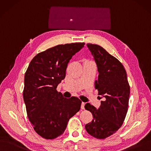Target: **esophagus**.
<instances>
[{
    "label": "esophagus",
    "mask_w": 151,
    "mask_h": 151,
    "mask_svg": "<svg viewBox=\"0 0 151 151\" xmlns=\"http://www.w3.org/2000/svg\"><path fill=\"white\" fill-rule=\"evenodd\" d=\"M85 103L82 102L81 106V108L82 109H85Z\"/></svg>",
    "instance_id": "esophagus-1"
}]
</instances>
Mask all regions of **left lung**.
I'll return each instance as SVG.
<instances>
[{"label": "left lung", "mask_w": 151, "mask_h": 151, "mask_svg": "<svg viewBox=\"0 0 151 151\" xmlns=\"http://www.w3.org/2000/svg\"><path fill=\"white\" fill-rule=\"evenodd\" d=\"M87 47L99 73L95 88L104 100L101 101L98 109L90 103L85 104V109L93 117L92 121L85 125V129L91 136L103 139L115 133L123 123L127 112L130 87L126 71L118 59L98 45L88 43Z\"/></svg>", "instance_id": "obj_1"}]
</instances>
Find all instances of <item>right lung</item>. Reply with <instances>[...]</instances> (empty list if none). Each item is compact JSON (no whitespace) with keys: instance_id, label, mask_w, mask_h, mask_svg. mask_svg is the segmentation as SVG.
I'll return each instance as SVG.
<instances>
[{"instance_id":"right-lung-1","label":"right lung","mask_w":151,"mask_h":151,"mask_svg":"<svg viewBox=\"0 0 151 151\" xmlns=\"http://www.w3.org/2000/svg\"><path fill=\"white\" fill-rule=\"evenodd\" d=\"M84 43L58 45L33 58L24 77V100L27 116L38 134L53 139L64 132L69 119L80 109L81 101L65 98L57 91L72 57Z\"/></svg>"}]
</instances>
